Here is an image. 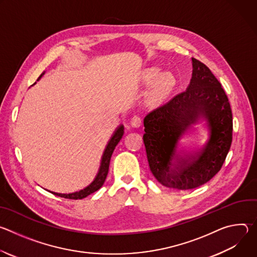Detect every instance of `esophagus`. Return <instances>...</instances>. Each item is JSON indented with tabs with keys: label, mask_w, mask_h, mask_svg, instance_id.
Returning <instances> with one entry per match:
<instances>
[{
	"label": "esophagus",
	"mask_w": 257,
	"mask_h": 257,
	"mask_svg": "<svg viewBox=\"0 0 257 257\" xmlns=\"http://www.w3.org/2000/svg\"><path fill=\"white\" fill-rule=\"evenodd\" d=\"M130 124L133 128H139L141 126V119L139 116H134L131 121H130Z\"/></svg>",
	"instance_id": "obj_1"
}]
</instances>
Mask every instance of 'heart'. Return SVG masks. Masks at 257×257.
Returning a JSON list of instances; mask_svg holds the SVG:
<instances>
[{
  "label": "heart",
  "instance_id": "1",
  "mask_svg": "<svg viewBox=\"0 0 257 257\" xmlns=\"http://www.w3.org/2000/svg\"><path fill=\"white\" fill-rule=\"evenodd\" d=\"M160 71L159 67H151L146 69L141 76V81L144 84H150L154 81L146 97L148 103L154 106L164 102L173 92L177 83L176 76L172 72L164 71L160 73Z\"/></svg>",
  "mask_w": 257,
  "mask_h": 257
}]
</instances>
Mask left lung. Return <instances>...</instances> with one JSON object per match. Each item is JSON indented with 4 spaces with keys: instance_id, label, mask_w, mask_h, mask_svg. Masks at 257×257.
Listing matches in <instances>:
<instances>
[{
    "instance_id": "obj_1",
    "label": "left lung",
    "mask_w": 257,
    "mask_h": 257,
    "mask_svg": "<svg viewBox=\"0 0 257 257\" xmlns=\"http://www.w3.org/2000/svg\"><path fill=\"white\" fill-rule=\"evenodd\" d=\"M192 77L185 91L151 112L143 120V142L151 171L162 185L188 190L208 182L221 170L232 143L229 99L211 71L192 58ZM202 123L208 140L185 155L180 139Z\"/></svg>"
}]
</instances>
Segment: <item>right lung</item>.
I'll return each instance as SVG.
<instances>
[{"instance_id": "add662e5", "label": "right lung", "mask_w": 257, "mask_h": 257, "mask_svg": "<svg viewBox=\"0 0 257 257\" xmlns=\"http://www.w3.org/2000/svg\"><path fill=\"white\" fill-rule=\"evenodd\" d=\"M44 74H45V72L42 73V75L39 77L38 81L44 76ZM123 134H124V126L121 124L116 128L112 137L109 138V140L107 141V143L105 145V149L103 151V154L101 156L98 172H97L95 178L93 179V181L88 186H86L85 188H83L79 191L72 192V193H57V192L50 191V190H48V191H50L51 193H53L55 195H58V196L64 197V198H68V199H82V198L90 195L91 193L97 191L103 185L107 172H108V166H109V161H111V157L114 153V150L117 146V144L119 143L120 139L122 138Z\"/></svg>"}]
</instances>
